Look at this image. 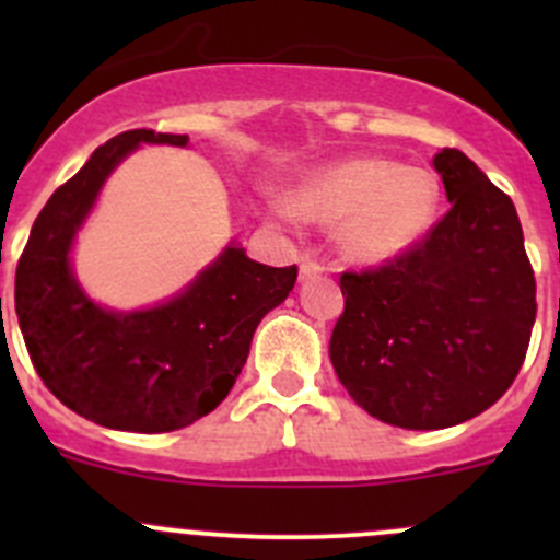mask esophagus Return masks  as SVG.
Here are the masks:
<instances>
[{"mask_svg": "<svg viewBox=\"0 0 560 560\" xmlns=\"http://www.w3.org/2000/svg\"><path fill=\"white\" fill-rule=\"evenodd\" d=\"M322 270H325V265H322L316 257L301 259V279H314V276H319Z\"/></svg>", "mask_w": 560, "mask_h": 560, "instance_id": "esophagus-1", "label": "esophagus"}]
</instances>
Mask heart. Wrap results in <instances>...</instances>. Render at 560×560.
<instances>
[{
    "instance_id": "b5f03b06",
    "label": "heart",
    "mask_w": 560,
    "mask_h": 560,
    "mask_svg": "<svg viewBox=\"0 0 560 560\" xmlns=\"http://www.w3.org/2000/svg\"><path fill=\"white\" fill-rule=\"evenodd\" d=\"M439 202L442 186L431 171L358 156L306 175L292 202L279 200L276 211L284 219H336L343 252L360 262H387L425 238Z\"/></svg>"
}]
</instances>
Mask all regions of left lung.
Instances as JSON below:
<instances>
[{"label": "left lung", "mask_w": 560, "mask_h": 560, "mask_svg": "<svg viewBox=\"0 0 560 560\" xmlns=\"http://www.w3.org/2000/svg\"><path fill=\"white\" fill-rule=\"evenodd\" d=\"M433 167L450 211L380 268L341 273L330 338L338 380L371 417L436 431L482 415L515 382L536 319V279L510 197L463 151Z\"/></svg>", "instance_id": "obj_1"}]
</instances>
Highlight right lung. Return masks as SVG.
Returning <instances> with one entry per match:
<instances>
[{"label": "right lung", "instance_id": "right-lung-1", "mask_svg": "<svg viewBox=\"0 0 560 560\" xmlns=\"http://www.w3.org/2000/svg\"><path fill=\"white\" fill-rule=\"evenodd\" d=\"M140 143L186 135L129 129L50 195L15 270V314L39 380L75 415L132 433H167L217 409L238 380L259 319L284 303L298 265L270 268L230 244L180 295L145 312L89 301L70 248L113 167Z\"/></svg>", "mask_w": 560, "mask_h": 560}]
</instances>
